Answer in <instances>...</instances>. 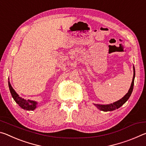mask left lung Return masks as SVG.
<instances>
[{
	"label": "left lung",
	"instance_id": "8db88e82",
	"mask_svg": "<svg viewBox=\"0 0 146 146\" xmlns=\"http://www.w3.org/2000/svg\"><path fill=\"white\" fill-rule=\"evenodd\" d=\"M135 67L133 66V77L132 80L130 88L128 92L125 94V95L123 96L121 99L118 100L116 102H113V104H93L96 107H97L98 110L100 111H111L115 110L117 109H118L120 108L123 104L126 102V101L129 99L131 95L132 91L133 90V86H134V80H135Z\"/></svg>",
	"mask_w": 146,
	"mask_h": 146
}]
</instances>
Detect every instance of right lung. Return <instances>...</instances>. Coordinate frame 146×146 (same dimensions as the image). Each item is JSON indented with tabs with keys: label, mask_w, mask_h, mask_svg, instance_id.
I'll list each match as a JSON object with an SVG mask.
<instances>
[{
	"label": "right lung",
	"mask_w": 146,
	"mask_h": 146,
	"mask_svg": "<svg viewBox=\"0 0 146 146\" xmlns=\"http://www.w3.org/2000/svg\"><path fill=\"white\" fill-rule=\"evenodd\" d=\"M8 86L12 97H13L14 100L15 101L17 104H18L19 106L21 108L27 111H33L37 108V102L31 100H26L20 97L18 94L17 93L16 91L14 90V89L12 88L11 84L9 82V80L8 81Z\"/></svg>",
	"instance_id": "obj_1"
}]
</instances>
